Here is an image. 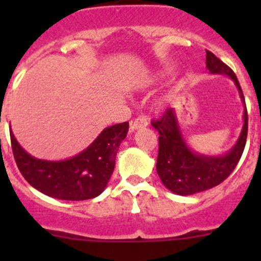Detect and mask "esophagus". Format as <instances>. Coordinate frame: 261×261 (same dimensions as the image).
<instances>
[{
  "instance_id": "obj_1",
  "label": "esophagus",
  "mask_w": 261,
  "mask_h": 261,
  "mask_svg": "<svg viewBox=\"0 0 261 261\" xmlns=\"http://www.w3.org/2000/svg\"><path fill=\"white\" fill-rule=\"evenodd\" d=\"M146 126H147L146 118L145 117H138V118H135L133 122H131L130 128H131V131H135V130H139V128L146 127Z\"/></svg>"
}]
</instances>
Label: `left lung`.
<instances>
[{
	"instance_id": "8db88e82",
	"label": "left lung",
	"mask_w": 261,
	"mask_h": 261,
	"mask_svg": "<svg viewBox=\"0 0 261 261\" xmlns=\"http://www.w3.org/2000/svg\"><path fill=\"white\" fill-rule=\"evenodd\" d=\"M206 64L212 74H226L235 82L245 103L243 89L233 70L208 50H206ZM151 125L159 133L158 175L169 191L180 196H189L218 186L233 172L246 144L247 111L245 106L244 126L238 143L227 154L220 156H207L189 149L173 109L165 110L158 120L151 121Z\"/></svg>"
}]
</instances>
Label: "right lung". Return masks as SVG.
<instances>
[{"mask_svg":"<svg viewBox=\"0 0 261 261\" xmlns=\"http://www.w3.org/2000/svg\"><path fill=\"white\" fill-rule=\"evenodd\" d=\"M127 131L128 122L110 126L81 154L60 162L36 159L20 146L11 130L10 138L18 170L30 186L53 198L84 201L105 191Z\"/></svg>","mask_w":261,"mask_h":261,"instance_id":"add662e5","label":"right lung"}]
</instances>
